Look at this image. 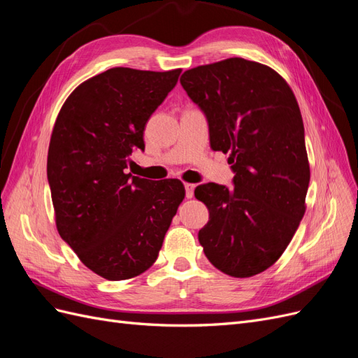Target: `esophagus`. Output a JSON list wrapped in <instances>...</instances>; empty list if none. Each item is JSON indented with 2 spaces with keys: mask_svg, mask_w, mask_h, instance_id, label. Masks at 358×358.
Segmentation results:
<instances>
[{
  "mask_svg": "<svg viewBox=\"0 0 358 358\" xmlns=\"http://www.w3.org/2000/svg\"><path fill=\"white\" fill-rule=\"evenodd\" d=\"M194 188H196V185H192V183H185V196H187V199H192Z\"/></svg>",
  "mask_w": 358,
  "mask_h": 358,
  "instance_id": "obj_1",
  "label": "esophagus"
}]
</instances>
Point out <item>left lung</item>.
I'll return each mask as SVG.
<instances>
[{
    "instance_id": "obj_1",
    "label": "left lung",
    "mask_w": 358,
    "mask_h": 358,
    "mask_svg": "<svg viewBox=\"0 0 358 358\" xmlns=\"http://www.w3.org/2000/svg\"><path fill=\"white\" fill-rule=\"evenodd\" d=\"M182 88L208 119L210 148L230 152L234 188L194 191L209 209L199 242L225 275L249 278L282 255L305 215L310 171L288 83L267 66L229 58L187 70Z\"/></svg>"
}]
</instances>
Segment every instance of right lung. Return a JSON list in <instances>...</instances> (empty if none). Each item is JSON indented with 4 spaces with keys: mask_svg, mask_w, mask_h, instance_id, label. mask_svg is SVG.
I'll return each mask as SVG.
<instances>
[{
    "mask_svg": "<svg viewBox=\"0 0 358 358\" xmlns=\"http://www.w3.org/2000/svg\"><path fill=\"white\" fill-rule=\"evenodd\" d=\"M180 69L115 67L76 88L53 127L48 182L62 241L94 273L122 280L155 263L185 188L127 173Z\"/></svg>",
    "mask_w": 358,
    "mask_h": 358,
    "instance_id": "1",
    "label": "right lung"
}]
</instances>
